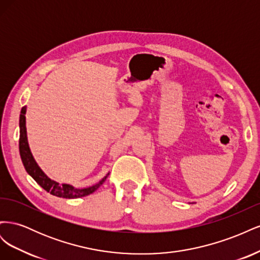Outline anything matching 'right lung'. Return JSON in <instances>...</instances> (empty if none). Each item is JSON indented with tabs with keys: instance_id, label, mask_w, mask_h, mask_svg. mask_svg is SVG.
Segmentation results:
<instances>
[{
	"instance_id": "right-lung-1",
	"label": "right lung",
	"mask_w": 260,
	"mask_h": 260,
	"mask_svg": "<svg viewBox=\"0 0 260 260\" xmlns=\"http://www.w3.org/2000/svg\"><path fill=\"white\" fill-rule=\"evenodd\" d=\"M26 106H23L21 108L19 117V153L23 167H25L28 174L32 177L36 182L41 187H43L46 192L51 193L54 196H57V198L78 199L83 198V196L92 194L94 191H96L98 188L105 182V180L109 174H107L99 183L84 188H76L70 184H59L56 181L50 179L44 174L42 169L38 166L32 154L30 152L26 129Z\"/></svg>"
}]
</instances>
